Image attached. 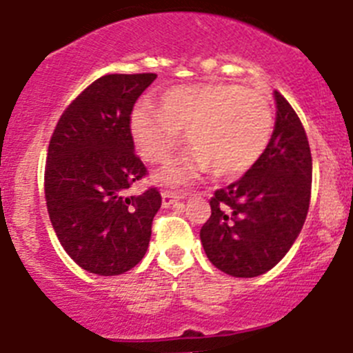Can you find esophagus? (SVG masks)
<instances>
[{"instance_id":"obj_1","label":"esophagus","mask_w":353,"mask_h":353,"mask_svg":"<svg viewBox=\"0 0 353 353\" xmlns=\"http://www.w3.org/2000/svg\"><path fill=\"white\" fill-rule=\"evenodd\" d=\"M184 195H181V193L177 192H169V190H165V192H161V200H163V205H170L174 204V202H177V200L183 199Z\"/></svg>"}]
</instances>
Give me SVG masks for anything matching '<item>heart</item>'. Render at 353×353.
Instances as JSON below:
<instances>
[{
    "instance_id": "obj_1",
    "label": "heart",
    "mask_w": 353,
    "mask_h": 353,
    "mask_svg": "<svg viewBox=\"0 0 353 353\" xmlns=\"http://www.w3.org/2000/svg\"><path fill=\"white\" fill-rule=\"evenodd\" d=\"M272 125L265 94L239 84L177 85L161 94L160 109L142 101L130 117L133 142L149 163L169 160L186 130L193 148L157 177L172 186L212 169L228 179L246 174L265 153Z\"/></svg>"
}]
</instances>
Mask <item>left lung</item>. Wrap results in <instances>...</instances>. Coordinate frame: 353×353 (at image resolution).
Masks as SVG:
<instances>
[{"mask_svg": "<svg viewBox=\"0 0 353 353\" xmlns=\"http://www.w3.org/2000/svg\"><path fill=\"white\" fill-rule=\"evenodd\" d=\"M276 125L252 170L211 196L200 228L209 262L225 274L255 278L287 255L299 236L311 199L307 135L285 97L274 91Z\"/></svg>", "mask_w": 353, "mask_h": 353, "instance_id": "1", "label": "left lung"}]
</instances>
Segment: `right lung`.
Returning a JSON list of instances; mask_svg holds the SVG:
<instances>
[{"mask_svg": "<svg viewBox=\"0 0 353 353\" xmlns=\"http://www.w3.org/2000/svg\"><path fill=\"white\" fill-rule=\"evenodd\" d=\"M157 74L97 79L59 117L47 149L46 202L65 252L84 271L116 276L145 255L161 195L149 186L126 190L148 176L133 151V105Z\"/></svg>", "mask_w": 353, "mask_h": 353, "instance_id": "obj_1", "label": "right lung"}]
</instances>
